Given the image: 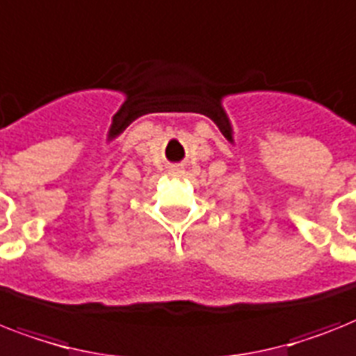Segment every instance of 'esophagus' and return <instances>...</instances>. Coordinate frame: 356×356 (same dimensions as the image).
I'll return each mask as SVG.
<instances>
[{"instance_id": "34e87169", "label": "esophagus", "mask_w": 356, "mask_h": 356, "mask_svg": "<svg viewBox=\"0 0 356 356\" xmlns=\"http://www.w3.org/2000/svg\"><path fill=\"white\" fill-rule=\"evenodd\" d=\"M170 172H172L173 175H181V173H183V166H172Z\"/></svg>"}]
</instances>
